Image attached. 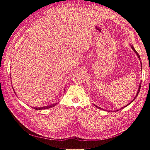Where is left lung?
I'll return each mask as SVG.
<instances>
[{"mask_svg": "<svg viewBox=\"0 0 150 150\" xmlns=\"http://www.w3.org/2000/svg\"><path fill=\"white\" fill-rule=\"evenodd\" d=\"M131 48H132V49L133 50V51H134V52L136 53V54H137V56H138V57L139 58V59L140 60L141 59H140V56H139V54H138V53L137 52V51H136V50H135V49L134 48V47L133 46V45H131ZM140 63H141V69H142V61H140ZM141 83H142V82H141ZM140 83V84H139V88H138V91H137V94H136V96H135V97L134 98V99H133V100L132 101H131L128 104H127V105H126L125 107H123V108H125L126 106H128L129 105V104H130L131 103H132L134 100V99H136V98H137V96H138V93H139V91H140V88H141V84H142V83ZM95 106H96V107H97L98 108H99V109H100V110H104V109H103V108H100V107H99V106H97L96 105H94ZM121 108V109H122ZM116 111H118V110H116Z\"/></svg>", "mask_w": 150, "mask_h": 150, "instance_id": "1", "label": "left lung"}]
</instances>
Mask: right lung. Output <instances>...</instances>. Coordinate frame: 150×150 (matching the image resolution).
<instances>
[{"label": "right lung", "mask_w": 150, "mask_h": 150, "mask_svg": "<svg viewBox=\"0 0 150 150\" xmlns=\"http://www.w3.org/2000/svg\"><path fill=\"white\" fill-rule=\"evenodd\" d=\"M14 91V90H13ZM15 93V92H14ZM57 104V103L56 104H51V105H48V106H43V107H40V108H34V107H32L33 108L35 109V110H44V109H48L50 108H53L54 106H55Z\"/></svg>", "instance_id": "obj_1"}]
</instances>
